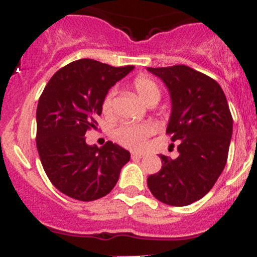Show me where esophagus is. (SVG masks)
I'll use <instances>...</instances> for the list:
<instances>
[{"label": "esophagus", "instance_id": "1", "mask_svg": "<svg viewBox=\"0 0 257 257\" xmlns=\"http://www.w3.org/2000/svg\"><path fill=\"white\" fill-rule=\"evenodd\" d=\"M144 157V154H141V153H132V159H142Z\"/></svg>", "mask_w": 257, "mask_h": 257}]
</instances>
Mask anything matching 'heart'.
<instances>
[{
	"mask_svg": "<svg viewBox=\"0 0 257 257\" xmlns=\"http://www.w3.org/2000/svg\"><path fill=\"white\" fill-rule=\"evenodd\" d=\"M134 89L138 93L139 98L145 103L157 102L160 99V89L157 83L148 77H138L134 80ZM116 95V88H110L104 95L102 102L103 113L110 115L113 112L114 98ZM157 128L150 121H144L139 124H121L114 129V138L123 147L132 150H141L145 147L148 138L155 133Z\"/></svg>",
	"mask_w": 257,
	"mask_h": 257,
	"instance_id": "1",
	"label": "heart"
}]
</instances>
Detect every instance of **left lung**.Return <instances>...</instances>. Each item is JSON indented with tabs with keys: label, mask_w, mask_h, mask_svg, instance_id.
<instances>
[{
	"label": "left lung",
	"mask_w": 257,
	"mask_h": 257,
	"mask_svg": "<svg viewBox=\"0 0 257 257\" xmlns=\"http://www.w3.org/2000/svg\"><path fill=\"white\" fill-rule=\"evenodd\" d=\"M170 93L167 134L178 142L179 157L159 155L162 169L149 175L148 188L162 203L185 206L211 190L226 165L232 116L216 80L184 64L150 68Z\"/></svg>",
	"instance_id": "left-lung-1"
}]
</instances>
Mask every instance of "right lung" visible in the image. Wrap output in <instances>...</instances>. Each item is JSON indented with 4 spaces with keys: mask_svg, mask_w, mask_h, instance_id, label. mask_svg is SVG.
<instances>
[{
    "mask_svg": "<svg viewBox=\"0 0 257 257\" xmlns=\"http://www.w3.org/2000/svg\"><path fill=\"white\" fill-rule=\"evenodd\" d=\"M134 66L112 67L94 59H78L57 71L37 105L38 154L46 174L61 193L93 201L110 193L131 153L107 142L102 148L85 143L97 129L108 90Z\"/></svg>",
    "mask_w": 257,
    "mask_h": 257,
    "instance_id": "1",
    "label": "right lung"
}]
</instances>
